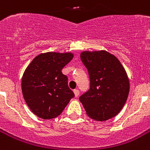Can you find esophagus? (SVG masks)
Segmentation results:
<instances>
[{
    "label": "esophagus",
    "mask_w": 150,
    "mask_h": 150,
    "mask_svg": "<svg viewBox=\"0 0 150 150\" xmlns=\"http://www.w3.org/2000/svg\"><path fill=\"white\" fill-rule=\"evenodd\" d=\"M73 92H74V94H75V97H78V96H79V91L78 89H75L74 90V91H73Z\"/></svg>",
    "instance_id": "34e87169"
}]
</instances>
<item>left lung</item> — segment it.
I'll return each mask as SVG.
<instances>
[{
  "instance_id": "obj_1",
  "label": "left lung",
  "mask_w": 150,
  "mask_h": 150,
  "mask_svg": "<svg viewBox=\"0 0 150 150\" xmlns=\"http://www.w3.org/2000/svg\"><path fill=\"white\" fill-rule=\"evenodd\" d=\"M90 78V88L79 100L89 118L103 122L117 115L129 92L126 69L114 54L105 50L84 51L80 54Z\"/></svg>"
}]
</instances>
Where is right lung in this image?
<instances>
[{"label": "right lung", "instance_id": "add662e5", "mask_svg": "<svg viewBox=\"0 0 150 150\" xmlns=\"http://www.w3.org/2000/svg\"><path fill=\"white\" fill-rule=\"evenodd\" d=\"M73 57L71 52L41 53L24 70L21 79L23 97L38 117H57L75 96L68 86V77L62 72Z\"/></svg>", "mask_w": 150, "mask_h": 150}]
</instances>
